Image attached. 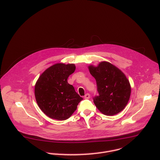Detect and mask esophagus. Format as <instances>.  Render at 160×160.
Returning a JSON list of instances; mask_svg holds the SVG:
<instances>
[{"mask_svg":"<svg viewBox=\"0 0 160 160\" xmlns=\"http://www.w3.org/2000/svg\"><path fill=\"white\" fill-rule=\"evenodd\" d=\"M90 94L87 93V94H86L85 95V96H84V98H85V99H89V98H90Z\"/></svg>","mask_w":160,"mask_h":160,"instance_id":"1","label":"esophagus"}]
</instances>
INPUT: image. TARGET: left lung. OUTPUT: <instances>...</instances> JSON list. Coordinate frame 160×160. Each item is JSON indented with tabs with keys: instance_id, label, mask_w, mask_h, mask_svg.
Listing matches in <instances>:
<instances>
[{
	"instance_id": "1",
	"label": "left lung",
	"mask_w": 160,
	"mask_h": 160,
	"mask_svg": "<svg viewBox=\"0 0 160 160\" xmlns=\"http://www.w3.org/2000/svg\"><path fill=\"white\" fill-rule=\"evenodd\" d=\"M88 68L97 83L99 96L94 98L97 108L108 116L121 112L127 106L131 94V86L125 75L107 61Z\"/></svg>"
}]
</instances>
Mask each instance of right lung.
<instances>
[{
	"label": "right lung",
	"instance_id": "right-lung-1",
	"mask_svg": "<svg viewBox=\"0 0 160 160\" xmlns=\"http://www.w3.org/2000/svg\"><path fill=\"white\" fill-rule=\"evenodd\" d=\"M75 68L74 64H55L45 70L35 83L37 104L45 115L52 119L69 118L83 99L67 81Z\"/></svg>",
	"mask_w": 160,
	"mask_h": 160
}]
</instances>
